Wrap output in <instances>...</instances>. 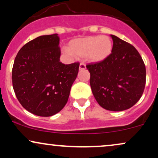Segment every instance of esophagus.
<instances>
[{
  "instance_id": "1",
  "label": "esophagus",
  "mask_w": 158,
  "mask_h": 158,
  "mask_svg": "<svg viewBox=\"0 0 158 158\" xmlns=\"http://www.w3.org/2000/svg\"><path fill=\"white\" fill-rule=\"evenodd\" d=\"M85 69H86V65L83 64V63H80V64H79V70H85Z\"/></svg>"
}]
</instances>
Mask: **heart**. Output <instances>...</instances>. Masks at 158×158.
I'll return each instance as SVG.
<instances>
[{"label": "heart", "instance_id": "1", "mask_svg": "<svg viewBox=\"0 0 158 158\" xmlns=\"http://www.w3.org/2000/svg\"><path fill=\"white\" fill-rule=\"evenodd\" d=\"M113 50V41L109 36L93 35L70 41L64 52L68 55L85 58L91 63L106 60Z\"/></svg>", "mask_w": 158, "mask_h": 158}]
</instances>
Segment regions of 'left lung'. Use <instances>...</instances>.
Returning a JSON list of instances; mask_svg holds the SVG:
<instances>
[{"mask_svg": "<svg viewBox=\"0 0 158 158\" xmlns=\"http://www.w3.org/2000/svg\"><path fill=\"white\" fill-rule=\"evenodd\" d=\"M113 50L106 60L87 65L90 85L97 102L105 109L122 111L131 108L142 97L146 67L134 46L110 35Z\"/></svg>", "mask_w": 158, "mask_h": 158, "instance_id": "8db88e82", "label": "left lung"}]
</instances>
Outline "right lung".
Segmentation results:
<instances>
[{"label": "right lung", "instance_id": "add662e5", "mask_svg": "<svg viewBox=\"0 0 158 158\" xmlns=\"http://www.w3.org/2000/svg\"><path fill=\"white\" fill-rule=\"evenodd\" d=\"M58 34L41 35L23 45L12 72L18 100L27 110L40 117L59 113L68 100L79 72L78 62H60Z\"/></svg>", "mask_w": 158, "mask_h": 158}]
</instances>
